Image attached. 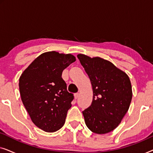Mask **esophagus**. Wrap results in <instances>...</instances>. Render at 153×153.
Here are the masks:
<instances>
[{"label":"esophagus","instance_id":"34e87169","mask_svg":"<svg viewBox=\"0 0 153 153\" xmlns=\"http://www.w3.org/2000/svg\"><path fill=\"white\" fill-rule=\"evenodd\" d=\"M79 93H75L74 94V98L75 99H77V98L79 97Z\"/></svg>","mask_w":153,"mask_h":153}]
</instances>
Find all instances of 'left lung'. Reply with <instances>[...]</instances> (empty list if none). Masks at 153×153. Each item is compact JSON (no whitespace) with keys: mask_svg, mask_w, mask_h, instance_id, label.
<instances>
[{"mask_svg":"<svg viewBox=\"0 0 153 153\" xmlns=\"http://www.w3.org/2000/svg\"><path fill=\"white\" fill-rule=\"evenodd\" d=\"M93 87L91 105L83 113L90 130L104 134L116 128L126 114L132 98L129 76L112 62L100 57L77 55Z\"/></svg>","mask_w":153,"mask_h":153,"instance_id":"8db88e82","label":"left lung"}]
</instances>
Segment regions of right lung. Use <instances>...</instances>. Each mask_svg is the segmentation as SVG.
I'll return each mask as SVG.
<instances>
[{
  "mask_svg": "<svg viewBox=\"0 0 153 153\" xmlns=\"http://www.w3.org/2000/svg\"><path fill=\"white\" fill-rule=\"evenodd\" d=\"M76 60L72 54L49 51L31 62L19 78L20 95L31 120L39 129L54 132L63 126L73 94L62 72Z\"/></svg>",
  "mask_w": 153,
  "mask_h": 153,
  "instance_id": "right-lung-1",
  "label": "right lung"
}]
</instances>
